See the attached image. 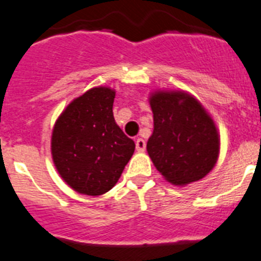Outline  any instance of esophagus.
Wrapping results in <instances>:
<instances>
[{"instance_id": "34e87169", "label": "esophagus", "mask_w": 261, "mask_h": 261, "mask_svg": "<svg viewBox=\"0 0 261 261\" xmlns=\"http://www.w3.org/2000/svg\"><path fill=\"white\" fill-rule=\"evenodd\" d=\"M135 145H136V151L143 152L145 149V145H147V143H145V140L142 139V138H138L135 142Z\"/></svg>"}]
</instances>
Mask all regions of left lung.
<instances>
[{
	"mask_svg": "<svg viewBox=\"0 0 261 261\" xmlns=\"http://www.w3.org/2000/svg\"><path fill=\"white\" fill-rule=\"evenodd\" d=\"M149 104L153 134L147 151L157 170L177 186L205 177L217 161L220 140L200 102L185 92H154Z\"/></svg>",
	"mask_w": 261,
	"mask_h": 261,
	"instance_id": "left-lung-1",
	"label": "left lung"
}]
</instances>
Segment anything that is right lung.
I'll list each match as a JSON object with an SVG mask.
<instances>
[{"mask_svg":"<svg viewBox=\"0 0 261 261\" xmlns=\"http://www.w3.org/2000/svg\"><path fill=\"white\" fill-rule=\"evenodd\" d=\"M116 92L107 87L87 91L65 109L51 135L58 173L79 194L97 196L113 189L135 151V143L113 117Z\"/></svg>","mask_w":261,"mask_h":261,"instance_id":"1","label":"right lung"}]
</instances>
